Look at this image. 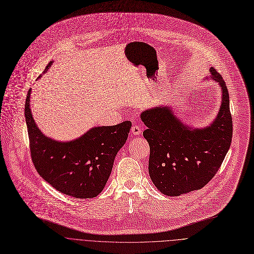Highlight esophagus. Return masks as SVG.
I'll list each match as a JSON object with an SVG mask.
<instances>
[{"mask_svg":"<svg viewBox=\"0 0 254 254\" xmlns=\"http://www.w3.org/2000/svg\"><path fill=\"white\" fill-rule=\"evenodd\" d=\"M131 133L133 135H135V136H138V135H140L142 133V129H141V127L139 125H133L132 128H131Z\"/></svg>","mask_w":254,"mask_h":254,"instance_id":"1","label":"esophagus"}]
</instances>
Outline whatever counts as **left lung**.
I'll return each mask as SVG.
<instances>
[{
  "instance_id": "8db88e82",
  "label": "left lung",
  "mask_w": 254,
  "mask_h": 254,
  "mask_svg": "<svg viewBox=\"0 0 254 254\" xmlns=\"http://www.w3.org/2000/svg\"><path fill=\"white\" fill-rule=\"evenodd\" d=\"M210 76L221 89V104L214 120L205 127L185 124L170 106L159 105L142 111L150 146L149 175L166 196H179L205 186L216 174L232 138L229 95L221 75L214 68Z\"/></svg>"
}]
</instances>
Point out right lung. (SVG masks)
I'll list each match as a JSON object with an SVG mask.
<instances>
[{
	"label": "right lung",
	"mask_w": 254,
	"mask_h": 254,
	"mask_svg": "<svg viewBox=\"0 0 254 254\" xmlns=\"http://www.w3.org/2000/svg\"><path fill=\"white\" fill-rule=\"evenodd\" d=\"M51 61L46 69L53 64ZM32 89L25 104L33 163L40 174L56 190L74 198H93L104 189L115 157L123 147L131 122L115 126L92 127L80 137L58 141L45 135L37 126L30 105Z\"/></svg>",
	"instance_id": "right-lung-1"
}]
</instances>
